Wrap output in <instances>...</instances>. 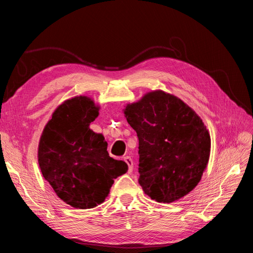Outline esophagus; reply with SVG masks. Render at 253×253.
<instances>
[{"instance_id":"34e87169","label":"esophagus","mask_w":253,"mask_h":253,"mask_svg":"<svg viewBox=\"0 0 253 253\" xmlns=\"http://www.w3.org/2000/svg\"><path fill=\"white\" fill-rule=\"evenodd\" d=\"M124 160L128 166V173H131L133 171V160H132V158L129 156H126V157H124Z\"/></svg>"}]
</instances>
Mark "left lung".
I'll return each mask as SVG.
<instances>
[{"mask_svg":"<svg viewBox=\"0 0 253 253\" xmlns=\"http://www.w3.org/2000/svg\"><path fill=\"white\" fill-rule=\"evenodd\" d=\"M139 140V178L144 193L169 204L189 194L208 166L211 139L201 117L162 89L144 94L124 110Z\"/></svg>","mask_w":253,"mask_h":253,"instance_id":"obj_1","label":"left lung"}]
</instances>
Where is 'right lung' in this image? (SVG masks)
<instances>
[{"instance_id":"add662e5","label":"right lung","mask_w":253,"mask_h":253,"mask_svg":"<svg viewBox=\"0 0 253 253\" xmlns=\"http://www.w3.org/2000/svg\"><path fill=\"white\" fill-rule=\"evenodd\" d=\"M99 109L87 96L67 99L52 113L40 137L38 163L43 177L73 208L102 204L114 179L127 171L125 162L110 157L103 135L89 128Z\"/></svg>"}]
</instances>
